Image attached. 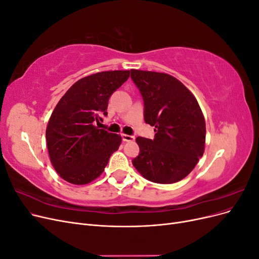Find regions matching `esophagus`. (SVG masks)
Segmentation results:
<instances>
[{
    "mask_svg": "<svg viewBox=\"0 0 259 259\" xmlns=\"http://www.w3.org/2000/svg\"><path fill=\"white\" fill-rule=\"evenodd\" d=\"M134 139H135L134 136L122 134V140H123V142H133V140H134Z\"/></svg>",
    "mask_w": 259,
    "mask_h": 259,
    "instance_id": "1",
    "label": "esophagus"
}]
</instances>
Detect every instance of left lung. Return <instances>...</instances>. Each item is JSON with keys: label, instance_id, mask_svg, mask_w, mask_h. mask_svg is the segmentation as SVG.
<instances>
[{"label": "left lung", "instance_id": "obj_1", "mask_svg": "<svg viewBox=\"0 0 259 259\" xmlns=\"http://www.w3.org/2000/svg\"><path fill=\"white\" fill-rule=\"evenodd\" d=\"M144 99V117L154 126L153 139L137 137L139 154L133 165L156 184L184 179L204 153L205 120L192 93L167 73L131 70Z\"/></svg>", "mask_w": 259, "mask_h": 259}]
</instances>
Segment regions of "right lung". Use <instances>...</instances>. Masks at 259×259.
<instances>
[{"label":"right lung","instance_id":"1","mask_svg":"<svg viewBox=\"0 0 259 259\" xmlns=\"http://www.w3.org/2000/svg\"><path fill=\"white\" fill-rule=\"evenodd\" d=\"M130 77L128 70L85 76L70 88L55 107L46 127V143L55 170L66 182L86 185L99 177L120 135L96 126L107 115L109 98Z\"/></svg>","mask_w":259,"mask_h":259}]
</instances>
